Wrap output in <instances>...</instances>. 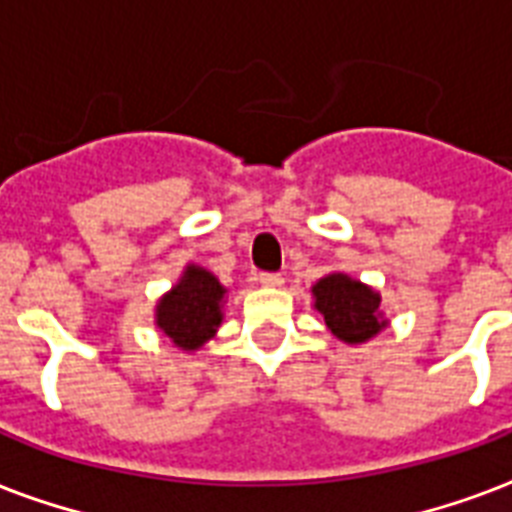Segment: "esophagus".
<instances>
[{
	"label": "esophagus",
	"instance_id": "obj_1",
	"mask_svg": "<svg viewBox=\"0 0 512 512\" xmlns=\"http://www.w3.org/2000/svg\"><path fill=\"white\" fill-rule=\"evenodd\" d=\"M260 284H263V287H281V284H284V276H281V273H260Z\"/></svg>",
	"mask_w": 512,
	"mask_h": 512
}]
</instances>
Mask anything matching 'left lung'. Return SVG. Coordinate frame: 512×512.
Returning a JSON list of instances; mask_svg holds the SVG:
<instances>
[{
	"mask_svg": "<svg viewBox=\"0 0 512 512\" xmlns=\"http://www.w3.org/2000/svg\"><path fill=\"white\" fill-rule=\"evenodd\" d=\"M313 308L324 316V324L335 337L348 345L372 340L388 327L380 313V292L350 279L348 273H329L316 281Z\"/></svg>",
	"mask_w": 512,
	"mask_h": 512,
	"instance_id": "obj_1",
	"label": "left lung"
}]
</instances>
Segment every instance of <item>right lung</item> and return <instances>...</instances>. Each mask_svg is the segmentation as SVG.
Here are the masks:
<instances>
[{
	"label": "right lung",
	"instance_id": "right-lung-1",
	"mask_svg": "<svg viewBox=\"0 0 512 512\" xmlns=\"http://www.w3.org/2000/svg\"><path fill=\"white\" fill-rule=\"evenodd\" d=\"M225 287L201 265H185L175 287L156 303V327L177 348L196 350L212 340L223 321Z\"/></svg>",
	"mask_w": 512,
	"mask_h": 512
}]
</instances>
